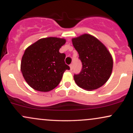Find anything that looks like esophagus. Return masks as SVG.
Here are the masks:
<instances>
[{
	"label": "esophagus",
	"mask_w": 133,
	"mask_h": 133,
	"mask_svg": "<svg viewBox=\"0 0 133 133\" xmlns=\"http://www.w3.org/2000/svg\"><path fill=\"white\" fill-rule=\"evenodd\" d=\"M69 66H70V69H71V70L72 71V70L73 69V64H71Z\"/></svg>",
	"instance_id": "34e87169"
}]
</instances>
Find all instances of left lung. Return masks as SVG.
Listing matches in <instances>:
<instances>
[{
  "instance_id": "obj_1",
  "label": "left lung",
  "mask_w": 133,
  "mask_h": 133,
  "mask_svg": "<svg viewBox=\"0 0 133 133\" xmlns=\"http://www.w3.org/2000/svg\"><path fill=\"white\" fill-rule=\"evenodd\" d=\"M72 41L82 65L80 72L74 75L76 83L88 91L101 87L112 72L113 62L109 52L98 39L89 34L82 35Z\"/></svg>"
}]
</instances>
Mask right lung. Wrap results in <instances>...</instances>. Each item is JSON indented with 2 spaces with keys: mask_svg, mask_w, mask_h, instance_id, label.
I'll list each match as a JSON object with an SVG mask.
<instances>
[{
  "mask_svg": "<svg viewBox=\"0 0 133 133\" xmlns=\"http://www.w3.org/2000/svg\"><path fill=\"white\" fill-rule=\"evenodd\" d=\"M65 40L57 37L39 39L24 52L21 61V72L32 88L42 92L54 89L61 81L65 70V54L59 52Z\"/></svg>",
  "mask_w": 133,
  "mask_h": 133,
  "instance_id": "1",
  "label": "right lung"
}]
</instances>
